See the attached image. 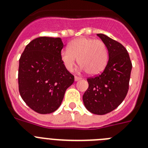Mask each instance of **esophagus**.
<instances>
[{
	"label": "esophagus",
	"instance_id": "34e87169",
	"mask_svg": "<svg viewBox=\"0 0 148 148\" xmlns=\"http://www.w3.org/2000/svg\"><path fill=\"white\" fill-rule=\"evenodd\" d=\"M81 78H80V77L75 75V81H79V80H81Z\"/></svg>",
	"mask_w": 148,
	"mask_h": 148
}]
</instances>
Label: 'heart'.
Wrapping results in <instances>:
<instances>
[{"label": "heart", "mask_w": 148, "mask_h": 148, "mask_svg": "<svg viewBox=\"0 0 148 148\" xmlns=\"http://www.w3.org/2000/svg\"><path fill=\"white\" fill-rule=\"evenodd\" d=\"M108 58L105 43L93 38L75 39L69 43L68 49L61 52V60L67 70L72 71L78 60L81 70L90 75L101 73L106 66Z\"/></svg>", "instance_id": "b5f03b06"}]
</instances>
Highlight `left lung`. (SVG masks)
I'll return each instance as SVG.
<instances>
[{"mask_svg": "<svg viewBox=\"0 0 148 148\" xmlns=\"http://www.w3.org/2000/svg\"><path fill=\"white\" fill-rule=\"evenodd\" d=\"M97 35L106 45L108 61L101 75L87 79L83 101L91 113L103 115L114 110L126 96L132 64L123 45L103 34Z\"/></svg>", "mask_w": 148, "mask_h": 148, "instance_id": "8db88e82", "label": "left lung"}]
</instances>
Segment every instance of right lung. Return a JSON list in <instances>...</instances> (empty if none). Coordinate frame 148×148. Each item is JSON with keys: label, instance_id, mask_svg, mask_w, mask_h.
Returning a JSON list of instances; mask_svg holds the SVG:
<instances>
[{"label": "right lung", "instance_id": "obj_1", "mask_svg": "<svg viewBox=\"0 0 148 148\" xmlns=\"http://www.w3.org/2000/svg\"><path fill=\"white\" fill-rule=\"evenodd\" d=\"M59 37L41 36L30 42L19 60V92L24 102L39 114L57 110L74 76L61 60Z\"/></svg>", "mask_w": 148, "mask_h": 148}]
</instances>
